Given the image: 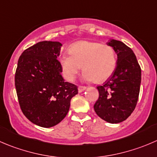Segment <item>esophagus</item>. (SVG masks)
Here are the masks:
<instances>
[{
    "label": "esophagus",
    "instance_id": "obj_1",
    "mask_svg": "<svg viewBox=\"0 0 157 157\" xmlns=\"http://www.w3.org/2000/svg\"><path fill=\"white\" fill-rule=\"evenodd\" d=\"M86 86H78V91H79V93H81V92H83V90H86Z\"/></svg>",
    "mask_w": 157,
    "mask_h": 157
}]
</instances>
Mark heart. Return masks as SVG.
<instances>
[{
	"mask_svg": "<svg viewBox=\"0 0 157 157\" xmlns=\"http://www.w3.org/2000/svg\"><path fill=\"white\" fill-rule=\"evenodd\" d=\"M69 55L63 54L60 65L63 77L73 81L80 69L85 80L103 83L113 74L117 67V57L113 48L95 41L83 40L75 43L68 49Z\"/></svg>",
	"mask_w": 157,
	"mask_h": 157,
	"instance_id": "obj_1",
	"label": "heart"
}]
</instances>
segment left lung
I'll list each match as a JSON object with an SVG mask.
<instances>
[{
	"mask_svg": "<svg viewBox=\"0 0 157 157\" xmlns=\"http://www.w3.org/2000/svg\"><path fill=\"white\" fill-rule=\"evenodd\" d=\"M117 55L113 74L102 86H97L99 98L94 108L99 117L110 124L125 121L137 103L141 83V68L133 51L120 40H111Z\"/></svg>",
	"mask_w": 157,
	"mask_h": 157,
	"instance_id": "obj_1",
	"label": "left lung"
}]
</instances>
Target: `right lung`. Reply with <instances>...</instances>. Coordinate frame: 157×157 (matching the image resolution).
I'll list each match as a JSON object with an SVG mask.
<instances>
[{
  "label": "right lung",
  "mask_w": 157,
  "mask_h": 157,
  "mask_svg": "<svg viewBox=\"0 0 157 157\" xmlns=\"http://www.w3.org/2000/svg\"><path fill=\"white\" fill-rule=\"evenodd\" d=\"M62 44L40 41L22 53L15 73L20 106L27 119L40 127L57 125L66 117L71 100L78 94L75 84L65 82L57 57Z\"/></svg>",
  "instance_id": "1"
}]
</instances>
